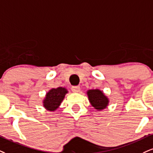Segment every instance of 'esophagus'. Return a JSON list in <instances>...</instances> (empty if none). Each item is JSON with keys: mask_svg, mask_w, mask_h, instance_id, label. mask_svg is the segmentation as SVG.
Listing matches in <instances>:
<instances>
[{"mask_svg": "<svg viewBox=\"0 0 153 153\" xmlns=\"http://www.w3.org/2000/svg\"><path fill=\"white\" fill-rule=\"evenodd\" d=\"M71 90L72 91L74 92V93H78V92L80 91V88L79 87V86H73V87L71 88Z\"/></svg>", "mask_w": 153, "mask_h": 153, "instance_id": "esophagus-1", "label": "esophagus"}]
</instances>
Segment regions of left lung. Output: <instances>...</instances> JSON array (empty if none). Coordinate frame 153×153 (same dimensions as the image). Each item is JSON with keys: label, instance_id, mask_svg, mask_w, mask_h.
<instances>
[{"label": "left lung", "instance_id": "obj_1", "mask_svg": "<svg viewBox=\"0 0 153 153\" xmlns=\"http://www.w3.org/2000/svg\"><path fill=\"white\" fill-rule=\"evenodd\" d=\"M87 95L91 105L97 110L105 109L109 104L108 97L100 90H88L87 91Z\"/></svg>", "mask_w": 153, "mask_h": 153}]
</instances>
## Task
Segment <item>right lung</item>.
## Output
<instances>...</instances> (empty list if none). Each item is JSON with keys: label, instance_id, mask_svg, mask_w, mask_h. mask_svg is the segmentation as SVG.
<instances>
[{"label": "right lung", "instance_id": "add662e5", "mask_svg": "<svg viewBox=\"0 0 153 153\" xmlns=\"http://www.w3.org/2000/svg\"><path fill=\"white\" fill-rule=\"evenodd\" d=\"M68 93L65 88L59 87L52 88L48 92L43 101V107L47 110L53 112L56 110L65 98V95Z\"/></svg>", "mask_w": 153, "mask_h": 153}]
</instances>
